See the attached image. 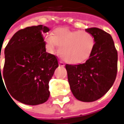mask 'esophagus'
<instances>
[{
	"label": "esophagus",
	"mask_w": 124,
	"mask_h": 124,
	"mask_svg": "<svg viewBox=\"0 0 124 124\" xmlns=\"http://www.w3.org/2000/svg\"><path fill=\"white\" fill-rule=\"evenodd\" d=\"M59 65L60 66H64V63L62 62V61H60L59 62Z\"/></svg>",
	"instance_id": "1"
}]
</instances>
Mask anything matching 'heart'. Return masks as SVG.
<instances>
[{
    "label": "heart",
    "mask_w": 124,
    "mask_h": 124,
    "mask_svg": "<svg viewBox=\"0 0 124 124\" xmlns=\"http://www.w3.org/2000/svg\"><path fill=\"white\" fill-rule=\"evenodd\" d=\"M46 46L54 53L60 46L59 54L66 62L77 64L87 60L95 45V38L86 31H71L66 28H57L54 35L46 33L44 36Z\"/></svg>",
    "instance_id": "obj_1"
}]
</instances>
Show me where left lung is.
Instances as JSON below:
<instances>
[{"mask_svg":"<svg viewBox=\"0 0 124 124\" xmlns=\"http://www.w3.org/2000/svg\"><path fill=\"white\" fill-rule=\"evenodd\" d=\"M95 38V45L89 58L83 64H66L68 80L77 100L91 102L108 91L117 72V51L111 36L102 29H86Z\"/></svg>","mask_w":124,"mask_h":124,"instance_id":"left-lung-1","label":"left lung"}]
</instances>
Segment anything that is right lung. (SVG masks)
Segmentation results:
<instances>
[{
	"instance_id": "right-lung-1",
	"label": "right lung",
	"mask_w": 124,
	"mask_h": 124,
	"mask_svg": "<svg viewBox=\"0 0 124 124\" xmlns=\"http://www.w3.org/2000/svg\"><path fill=\"white\" fill-rule=\"evenodd\" d=\"M49 30L42 24L20 29L5 49L2 75L7 91L24 104H43L50 95L49 82L58 62L54 55L46 52L43 33ZM0 73L2 80L0 66Z\"/></svg>"
}]
</instances>
